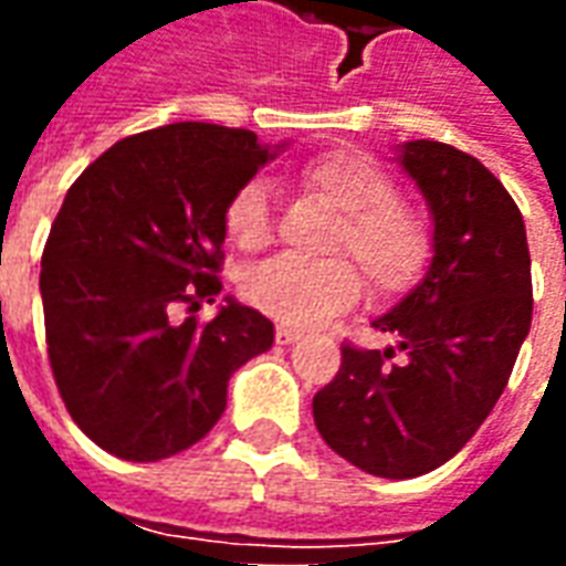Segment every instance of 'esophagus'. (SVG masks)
I'll return each mask as SVG.
<instances>
[{"instance_id": "34e87169", "label": "esophagus", "mask_w": 566, "mask_h": 566, "mask_svg": "<svg viewBox=\"0 0 566 566\" xmlns=\"http://www.w3.org/2000/svg\"><path fill=\"white\" fill-rule=\"evenodd\" d=\"M300 339V331H291V327H275V343L291 345Z\"/></svg>"}]
</instances>
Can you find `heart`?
<instances>
[{"label": "heart", "instance_id": "1", "mask_svg": "<svg viewBox=\"0 0 566 566\" xmlns=\"http://www.w3.org/2000/svg\"><path fill=\"white\" fill-rule=\"evenodd\" d=\"M300 181L339 211L324 251L355 259L373 294L397 296L418 282L433 248L430 227L421 211L397 197L394 178L379 163L360 150H327L300 166ZM223 230L242 251L270 245V187L263 178L235 187L223 206ZM242 294L270 318L315 327L355 306L360 273L344 258H275L245 272Z\"/></svg>", "mask_w": 566, "mask_h": 566}]
</instances>
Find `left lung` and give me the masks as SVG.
Returning a JSON list of instances; mask_svg holds the SVG:
<instances>
[{"label": "left lung", "mask_w": 566, "mask_h": 566, "mask_svg": "<svg viewBox=\"0 0 566 566\" xmlns=\"http://www.w3.org/2000/svg\"><path fill=\"white\" fill-rule=\"evenodd\" d=\"M400 163L433 211L430 270L373 324L397 348L343 343L339 373L312 400L324 442L381 479L430 473L470 442L510 381L534 312L510 190L442 142H406ZM397 350L403 361L392 360Z\"/></svg>", "instance_id": "8db88e82"}]
</instances>
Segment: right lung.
Wrapping results in <instances>:
<instances>
[{"mask_svg":"<svg viewBox=\"0 0 566 566\" xmlns=\"http://www.w3.org/2000/svg\"><path fill=\"white\" fill-rule=\"evenodd\" d=\"M270 157L251 129L185 120L115 142L69 187L42 254L44 336L69 416L108 454L190 449L272 345L258 308L193 315L221 294L223 206Z\"/></svg>","mask_w":566,"mask_h":566,"instance_id":"obj_1","label":"right lung"}]
</instances>
